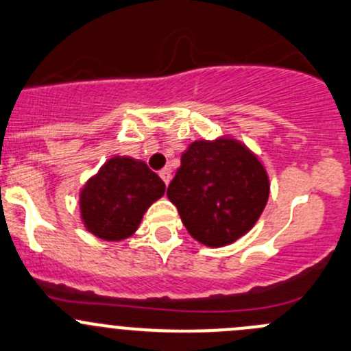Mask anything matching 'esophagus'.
<instances>
[{"instance_id": "obj_1", "label": "esophagus", "mask_w": 351, "mask_h": 351, "mask_svg": "<svg viewBox=\"0 0 351 351\" xmlns=\"http://www.w3.org/2000/svg\"><path fill=\"white\" fill-rule=\"evenodd\" d=\"M160 176H161V180H163V182L166 183V185H168L169 183V180H171V169L169 168H163L160 171Z\"/></svg>"}]
</instances>
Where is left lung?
<instances>
[{
    "label": "left lung",
    "instance_id": "obj_1",
    "mask_svg": "<svg viewBox=\"0 0 351 351\" xmlns=\"http://www.w3.org/2000/svg\"><path fill=\"white\" fill-rule=\"evenodd\" d=\"M169 202L193 239L222 247L254 227L269 198L261 161L232 139L195 141L169 183Z\"/></svg>",
    "mask_w": 351,
    "mask_h": 351
}]
</instances>
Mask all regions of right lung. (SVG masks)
Listing matches in <instances>:
<instances>
[{"label":"right lung","instance_id":"add662e5","mask_svg":"<svg viewBox=\"0 0 351 351\" xmlns=\"http://www.w3.org/2000/svg\"><path fill=\"white\" fill-rule=\"evenodd\" d=\"M165 190L163 180L146 163L114 156L80 193L82 220L95 237L123 241L134 234L147 206Z\"/></svg>","mask_w":351,"mask_h":351}]
</instances>
